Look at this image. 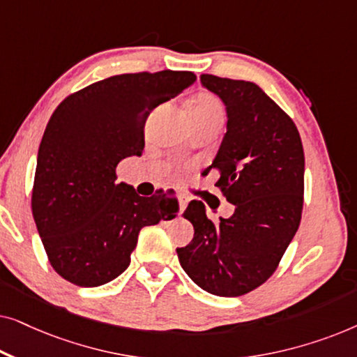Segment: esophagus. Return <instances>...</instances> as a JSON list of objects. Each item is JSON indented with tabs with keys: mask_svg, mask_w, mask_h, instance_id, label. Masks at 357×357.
I'll list each match as a JSON object with an SVG mask.
<instances>
[{
	"mask_svg": "<svg viewBox=\"0 0 357 357\" xmlns=\"http://www.w3.org/2000/svg\"><path fill=\"white\" fill-rule=\"evenodd\" d=\"M177 199H178V209H180V213H183V209L187 208V203H188L187 195L178 192V193H177Z\"/></svg>",
	"mask_w": 357,
	"mask_h": 357,
	"instance_id": "1",
	"label": "esophagus"
}]
</instances>
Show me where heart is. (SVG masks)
<instances>
[{"label":"heart","instance_id":"1","mask_svg":"<svg viewBox=\"0 0 357 357\" xmlns=\"http://www.w3.org/2000/svg\"><path fill=\"white\" fill-rule=\"evenodd\" d=\"M222 104L216 96L199 94L192 104V116L195 119H209V116H222Z\"/></svg>","mask_w":357,"mask_h":357}]
</instances>
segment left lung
<instances>
[{
    "label": "left lung",
    "mask_w": 357,
    "mask_h": 357,
    "mask_svg": "<svg viewBox=\"0 0 357 357\" xmlns=\"http://www.w3.org/2000/svg\"><path fill=\"white\" fill-rule=\"evenodd\" d=\"M199 79L226 105L227 131L206 172L218 170L216 187L236 211L213 222L203 202H190L183 218L195 236L177 255L202 289L237 297L275 273L299 229L304 148L291 116L255 82L213 75Z\"/></svg>",
    "instance_id": "left-lung-1"
}]
</instances>
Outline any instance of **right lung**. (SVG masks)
<instances>
[{
    "mask_svg": "<svg viewBox=\"0 0 357 357\" xmlns=\"http://www.w3.org/2000/svg\"><path fill=\"white\" fill-rule=\"evenodd\" d=\"M195 81L192 71L116 75L53 112L38 148L32 214L48 261L66 281L96 287L115 280L141 229L177 216L175 203L116 183V165L143 153L151 112Z\"/></svg>",
    "mask_w": 357,
    "mask_h": 357,
    "instance_id": "1",
    "label": "right lung"
}]
</instances>
